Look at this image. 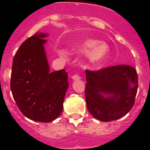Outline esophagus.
Segmentation results:
<instances>
[{
  "label": "esophagus",
  "mask_w": 150,
  "mask_h": 150,
  "mask_svg": "<svg viewBox=\"0 0 150 150\" xmlns=\"http://www.w3.org/2000/svg\"><path fill=\"white\" fill-rule=\"evenodd\" d=\"M71 78H72L73 79H74V80H79V79H81V77H80L79 75H77V74H75V75L72 76H71Z\"/></svg>",
  "instance_id": "1"
}]
</instances>
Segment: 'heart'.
Instances as JSON below:
<instances>
[{
    "instance_id": "heart-1",
    "label": "heart",
    "mask_w": 150,
    "mask_h": 150,
    "mask_svg": "<svg viewBox=\"0 0 150 150\" xmlns=\"http://www.w3.org/2000/svg\"><path fill=\"white\" fill-rule=\"evenodd\" d=\"M79 50L88 52V60L91 64H96L104 62L109 52V46L105 43H99L98 40L88 39L79 45Z\"/></svg>"
}]
</instances>
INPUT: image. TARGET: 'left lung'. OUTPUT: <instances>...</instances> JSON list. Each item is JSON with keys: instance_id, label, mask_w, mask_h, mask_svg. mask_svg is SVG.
<instances>
[{"instance_id": "obj_1", "label": "left lung", "mask_w": 150, "mask_h": 150, "mask_svg": "<svg viewBox=\"0 0 150 150\" xmlns=\"http://www.w3.org/2000/svg\"><path fill=\"white\" fill-rule=\"evenodd\" d=\"M86 76L87 108L95 119L113 121L132 110L138 88L133 67L120 64L98 71H86Z\"/></svg>"}]
</instances>
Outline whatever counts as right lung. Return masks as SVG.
Here are the masks:
<instances>
[{
    "label": "right lung",
    "mask_w": 150,
    "mask_h": 150,
    "mask_svg": "<svg viewBox=\"0 0 150 150\" xmlns=\"http://www.w3.org/2000/svg\"><path fill=\"white\" fill-rule=\"evenodd\" d=\"M48 34L37 33L20 46L12 67L10 88L22 114L50 122L59 117L68 88L65 70L50 72L43 45Z\"/></svg>",
    "instance_id": "1"
}]
</instances>
